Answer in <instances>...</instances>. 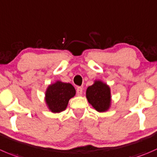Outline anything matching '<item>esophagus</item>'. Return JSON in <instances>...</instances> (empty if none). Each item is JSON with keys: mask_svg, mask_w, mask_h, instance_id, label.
<instances>
[{"mask_svg": "<svg viewBox=\"0 0 157 157\" xmlns=\"http://www.w3.org/2000/svg\"><path fill=\"white\" fill-rule=\"evenodd\" d=\"M82 94H83V88L80 87V86H78L77 88V94L78 96H81Z\"/></svg>", "mask_w": 157, "mask_h": 157, "instance_id": "1", "label": "esophagus"}]
</instances>
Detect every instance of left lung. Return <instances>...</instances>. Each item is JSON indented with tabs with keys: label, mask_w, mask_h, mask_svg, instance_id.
<instances>
[{
	"label": "left lung",
	"mask_w": 157,
	"mask_h": 157,
	"mask_svg": "<svg viewBox=\"0 0 157 157\" xmlns=\"http://www.w3.org/2000/svg\"><path fill=\"white\" fill-rule=\"evenodd\" d=\"M88 102L98 112L108 110L111 103L110 88L100 80H96L88 86L86 92Z\"/></svg>",
	"instance_id": "1"
}]
</instances>
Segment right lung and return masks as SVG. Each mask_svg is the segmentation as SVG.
Instances as JSON below:
<instances>
[{"mask_svg":"<svg viewBox=\"0 0 157 157\" xmlns=\"http://www.w3.org/2000/svg\"><path fill=\"white\" fill-rule=\"evenodd\" d=\"M76 90L72 84L57 81L49 85L45 93V101L50 110L60 113L67 108L70 99L74 97Z\"/></svg>","mask_w":157,"mask_h":157,"instance_id":"1","label":"right lung"}]
</instances>
